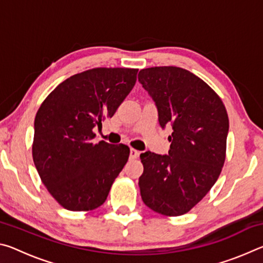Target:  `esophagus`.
<instances>
[{"mask_svg": "<svg viewBox=\"0 0 263 263\" xmlns=\"http://www.w3.org/2000/svg\"><path fill=\"white\" fill-rule=\"evenodd\" d=\"M139 154H140L139 151H137V149H135V148H131V149H130V157H131L132 159L138 158V157H139Z\"/></svg>", "mask_w": 263, "mask_h": 263, "instance_id": "esophagus-1", "label": "esophagus"}]
</instances>
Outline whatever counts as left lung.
I'll return each mask as SVG.
<instances>
[{
    "instance_id": "1",
    "label": "left lung",
    "mask_w": 263,
    "mask_h": 263,
    "mask_svg": "<svg viewBox=\"0 0 263 263\" xmlns=\"http://www.w3.org/2000/svg\"><path fill=\"white\" fill-rule=\"evenodd\" d=\"M138 81L157 106L160 126L173 128L168 154L149 151L140 154L142 202L160 215H184L220 174L229 135L228 112L219 96L183 68L141 69Z\"/></svg>"
}]
</instances>
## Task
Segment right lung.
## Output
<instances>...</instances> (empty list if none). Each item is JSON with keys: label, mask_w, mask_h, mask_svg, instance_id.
<instances>
[{"label": "right lung", "mask_w": 263, "mask_h": 263, "mask_svg": "<svg viewBox=\"0 0 263 263\" xmlns=\"http://www.w3.org/2000/svg\"><path fill=\"white\" fill-rule=\"evenodd\" d=\"M138 69L94 68L60 83L34 118L32 157L43 183L61 206H101L127 162L130 148L94 144L92 128L112 117L137 81Z\"/></svg>", "instance_id": "add662e5"}]
</instances>
